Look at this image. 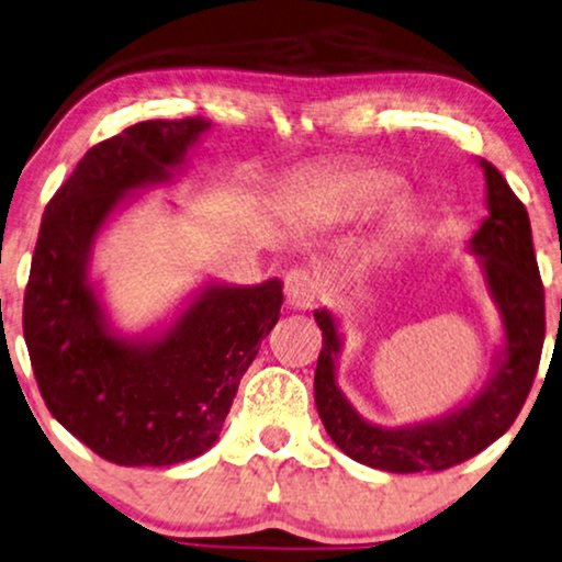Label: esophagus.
Instances as JSON below:
<instances>
[{
    "mask_svg": "<svg viewBox=\"0 0 562 562\" xmlns=\"http://www.w3.org/2000/svg\"><path fill=\"white\" fill-rule=\"evenodd\" d=\"M285 295L288 303L293 308H314L318 303V295H322V288H318L316 277L308 272V269H293L285 277Z\"/></svg>",
    "mask_w": 562,
    "mask_h": 562,
    "instance_id": "obj_1",
    "label": "esophagus"
}]
</instances>
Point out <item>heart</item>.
Returning a JSON list of instances; mask_svg holds the SVG:
<instances>
[{
	"label": "heart",
	"instance_id": "heart-1",
	"mask_svg": "<svg viewBox=\"0 0 562 562\" xmlns=\"http://www.w3.org/2000/svg\"><path fill=\"white\" fill-rule=\"evenodd\" d=\"M402 181L396 176L386 173L379 168H350L342 173L329 176L318 191L329 210L331 220L337 223H352V220L373 215L375 210L383 207L389 199L400 194ZM409 220V210L404 204H396L392 210V225L404 228Z\"/></svg>",
	"mask_w": 562,
	"mask_h": 562
}]
</instances>
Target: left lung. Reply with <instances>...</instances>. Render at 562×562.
<instances>
[{
	"mask_svg": "<svg viewBox=\"0 0 562 562\" xmlns=\"http://www.w3.org/2000/svg\"><path fill=\"white\" fill-rule=\"evenodd\" d=\"M480 168L485 173L487 217L467 240V251L477 259L487 293L498 308L503 339L493 371L477 394L432 420L400 428L368 423L337 383L345 345L337 318L329 308L314 311L324 337L314 375L318 417L347 457L373 470L440 472L477 457L514 425L535 383L544 342V290L529 215L498 168L487 160H480Z\"/></svg>",
	"mask_w": 562,
	"mask_h": 562,
	"instance_id": "obj_1",
	"label": "left lung"
}]
</instances>
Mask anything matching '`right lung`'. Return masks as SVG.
<instances>
[{"label":"right lung","instance_id":"obj_1","mask_svg":"<svg viewBox=\"0 0 562 562\" xmlns=\"http://www.w3.org/2000/svg\"><path fill=\"white\" fill-rule=\"evenodd\" d=\"M207 132L204 119L130 126L88 150L41 220L23 305L35 381L56 420L113 464L170 467L212 449L280 318V280H207L168 322L124 334L90 277L105 225L173 181Z\"/></svg>","mask_w":562,"mask_h":562}]
</instances>
